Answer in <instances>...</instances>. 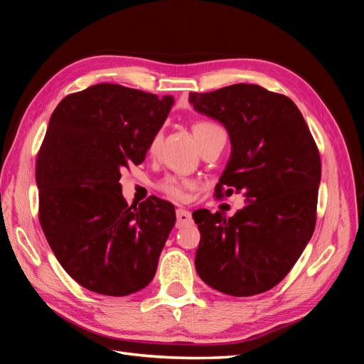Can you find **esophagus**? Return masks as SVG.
<instances>
[{"label": "esophagus", "mask_w": 364, "mask_h": 364, "mask_svg": "<svg viewBox=\"0 0 364 364\" xmlns=\"http://www.w3.org/2000/svg\"><path fill=\"white\" fill-rule=\"evenodd\" d=\"M176 217H178V222H176V226L178 228H183L186 225L193 223L191 213L186 211V209H183V208H179L178 211H176Z\"/></svg>", "instance_id": "1"}]
</instances>
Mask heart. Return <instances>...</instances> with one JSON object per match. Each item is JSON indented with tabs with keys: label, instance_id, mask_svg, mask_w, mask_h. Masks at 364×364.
<instances>
[{
	"label": "heart",
	"instance_id": "b5f03b06",
	"mask_svg": "<svg viewBox=\"0 0 364 364\" xmlns=\"http://www.w3.org/2000/svg\"><path fill=\"white\" fill-rule=\"evenodd\" d=\"M193 134L194 138L197 141V144L200 146V149H203L208 142H211L218 134H223V130L220 129L217 124L211 123V121H196L193 124ZM162 139V130L155 132V135L151 136L150 144H149V151L150 153H156V150L159 149ZM191 188V182H188L186 179L179 178V176H165V178L158 183V190L161 193H164L170 199L174 200H182L186 191Z\"/></svg>",
	"mask_w": 364,
	"mask_h": 364
}]
</instances>
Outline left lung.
<instances>
[{"mask_svg":"<svg viewBox=\"0 0 364 364\" xmlns=\"http://www.w3.org/2000/svg\"><path fill=\"white\" fill-rule=\"evenodd\" d=\"M190 103L220 121L232 146L215 197L243 191L247 202L232 217L193 213L200 230L196 270L225 294L267 291L287 277L314 232L322 167L311 132L289 97L258 85L191 92Z\"/></svg>","mask_w":364,"mask_h":364,"instance_id":"1","label":"left lung"}]
</instances>
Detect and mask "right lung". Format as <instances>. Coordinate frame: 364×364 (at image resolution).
Wrapping results in <instances>:
<instances>
[{
	"label": "right lung",
	"mask_w": 364,
	"mask_h": 364,
	"mask_svg": "<svg viewBox=\"0 0 364 364\" xmlns=\"http://www.w3.org/2000/svg\"><path fill=\"white\" fill-rule=\"evenodd\" d=\"M173 103L100 83L65 97L50 118L36 161L39 222L65 272L94 293L127 296L155 277L174 206L156 196L129 206L119 179L146 159Z\"/></svg>",
	"instance_id": "obj_1"
}]
</instances>
